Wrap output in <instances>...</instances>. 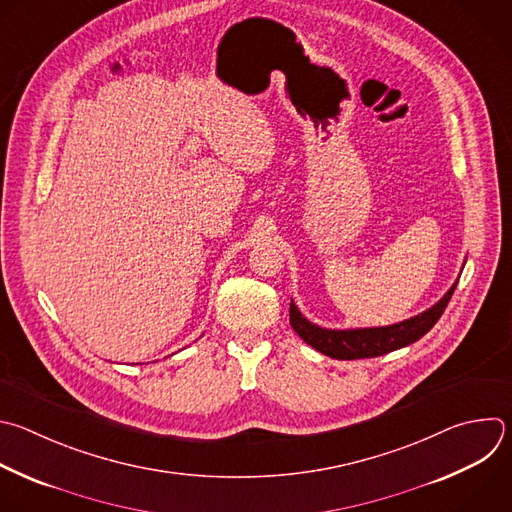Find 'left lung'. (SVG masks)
<instances>
[{
    "label": "left lung",
    "mask_w": 512,
    "mask_h": 512,
    "mask_svg": "<svg viewBox=\"0 0 512 512\" xmlns=\"http://www.w3.org/2000/svg\"><path fill=\"white\" fill-rule=\"evenodd\" d=\"M458 281L444 293V297L434 303L430 309L386 327H364V329H325L301 315L297 305L291 299L289 305V323L305 344L317 352L335 358V360H362L378 358L394 350L406 348L422 335H426L434 323L444 313Z\"/></svg>",
    "instance_id": "left-lung-1"
}]
</instances>
